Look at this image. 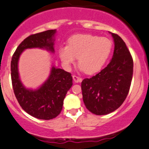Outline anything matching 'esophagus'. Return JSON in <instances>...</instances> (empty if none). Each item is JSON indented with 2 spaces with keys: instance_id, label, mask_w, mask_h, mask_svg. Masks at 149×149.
<instances>
[{
  "instance_id": "34e87169",
  "label": "esophagus",
  "mask_w": 149,
  "mask_h": 149,
  "mask_svg": "<svg viewBox=\"0 0 149 149\" xmlns=\"http://www.w3.org/2000/svg\"><path fill=\"white\" fill-rule=\"evenodd\" d=\"M73 80H74L75 83H80V82L83 80L81 78H80V77L77 76H75V75H73Z\"/></svg>"
}]
</instances>
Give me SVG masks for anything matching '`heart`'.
Masks as SVG:
<instances>
[{
	"label": "heart",
	"mask_w": 149,
	"mask_h": 149,
	"mask_svg": "<svg viewBox=\"0 0 149 149\" xmlns=\"http://www.w3.org/2000/svg\"><path fill=\"white\" fill-rule=\"evenodd\" d=\"M111 40L92 34H76L69 39L68 45L60 47L59 54L66 67L76 62L77 57L80 71L88 74L98 72L111 52Z\"/></svg>",
	"instance_id": "1"
}]
</instances>
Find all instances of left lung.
<instances>
[{"label": "left lung", "mask_w": 149, "mask_h": 149, "mask_svg": "<svg viewBox=\"0 0 149 149\" xmlns=\"http://www.w3.org/2000/svg\"><path fill=\"white\" fill-rule=\"evenodd\" d=\"M111 33L115 47L110 63L81 83L85 107L95 115H107L118 109L127 96L132 79L133 59L130 52L118 35Z\"/></svg>", "instance_id": "obj_1"}]
</instances>
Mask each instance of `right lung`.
Masks as SVG:
<instances>
[{
	"instance_id": "1",
	"label": "right lung",
	"mask_w": 149,
	"mask_h": 149,
	"mask_svg": "<svg viewBox=\"0 0 149 149\" xmlns=\"http://www.w3.org/2000/svg\"><path fill=\"white\" fill-rule=\"evenodd\" d=\"M56 30L32 34L22 41L12 57L11 79L15 97L21 107L29 115L41 120L54 118L60 113L66 93L72 86V76L64 70L52 66L50 75L38 90H29L19 79L18 61L25 49H45L54 52Z\"/></svg>"
}]
</instances>
